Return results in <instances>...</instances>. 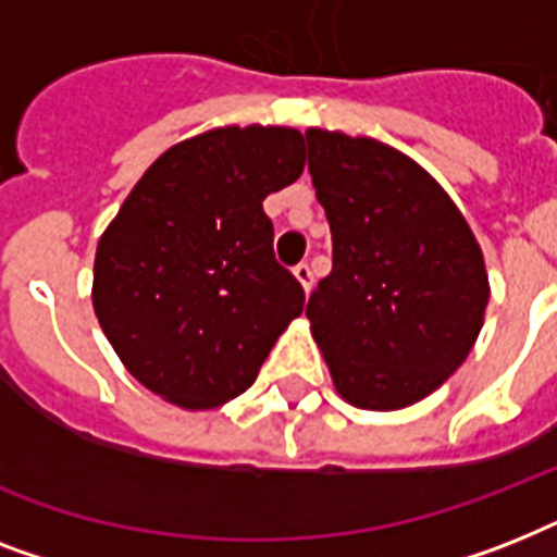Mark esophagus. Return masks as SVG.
I'll return each instance as SVG.
<instances>
[{
    "label": "esophagus",
    "mask_w": 557,
    "mask_h": 557,
    "mask_svg": "<svg viewBox=\"0 0 557 557\" xmlns=\"http://www.w3.org/2000/svg\"><path fill=\"white\" fill-rule=\"evenodd\" d=\"M295 277L300 280V286H304L306 292L314 286V271H312V265H309V262H297Z\"/></svg>",
    "instance_id": "1"
}]
</instances>
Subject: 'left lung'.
<instances>
[{"label": "left lung", "mask_w": 557, "mask_h": 557, "mask_svg": "<svg viewBox=\"0 0 557 557\" xmlns=\"http://www.w3.org/2000/svg\"><path fill=\"white\" fill-rule=\"evenodd\" d=\"M306 144L332 231V271L306 306L314 341L349 405H416L483 330V251L448 193L405 152L326 129H309Z\"/></svg>", "instance_id": "left-lung-1"}]
</instances>
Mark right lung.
I'll return each instance as SVG.
<instances>
[{
	"mask_svg": "<svg viewBox=\"0 0 557 557\" xmlns=\"http://www.w3.org/2000/svg\"><path fill=\"white\" fill-rule=\"evenodd\" d=\"M300 173L297 129L222 126L170 147L126 196L98 243L91 304L144 387L187 410L251 387L304 312L262 210Z\"/></svg>",
	"mask_w": 557,
	"mask_h": 557,
	"instance_id": "1",
	"label": "right lung"
}]
</instances>
